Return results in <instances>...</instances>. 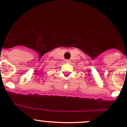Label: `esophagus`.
Instances as JSON below:
<instances>
[{
    "mask_svg": "<svg viewBox=\"0 0 127 127\" xmlns=\"http://www.w3.org/2000/svg\"><path fill=\"white\" fill-rule=\"evenodd\" d=\"M65 61H66V63H70V61H70L69 60H66Z\"/></svg>",
    "mask_w": 127,
    "mask_h": 127,
    "instance_id": "1",
    "label": "esophagus"
}]
</instances>
